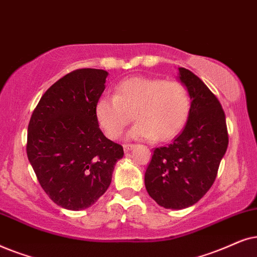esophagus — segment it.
<instances>
[{"mask_svg":"<svg viewBox=\"0 0 257 257\" xmlns=\"http://www.w3.org/2000/svg\"><path fill=\"white\" fill-rule=\"evenodd\" d=\"M133 148H134V145H124V146H123V149H124L125 153H128L129 150L133 149Z\"/></svg>","mask_w":257,"mask_h":257,"instance_id":"1","label":"esophagus"}]
</instances>
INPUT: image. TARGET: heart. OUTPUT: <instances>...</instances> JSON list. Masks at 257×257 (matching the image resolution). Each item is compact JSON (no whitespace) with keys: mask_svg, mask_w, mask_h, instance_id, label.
<instances>
[{"mask_svg":"<svg viewBox=\"0 0 257 257\" xmlns=\"http://www.w3.org/2000/svg\"><path fill=\"white\" fill-rule=\"evenodd\" d=\"M190 110L186 85L177 81L135 76L121 81L116 95H103L95 104V115L104 134L117 139L132 121L138 122L128 139L167 141L181 131Z\"/></svg>","mask_w":257,"mask_h":257,"instance_id":"heart-1","label":"heart"}]
</instances>
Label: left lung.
<instances>
[{"mask_svg": "<svg viewBox=\"0 0 257 257\" xmlns=\"http://www.w3.org/2000/svg\"><path fill=\"white\" fill-rule=\"evenodd\" d=\"M177 80L191 101L187 123L170 145L154 150L145 174L149 196L166 209H184L206 195L228 147L224 111L216 96L186 68H179Z\"/></svg>", "mask_w": 257, "mask_h": 257, "instance_id": "obj_1", "label": "left lung"}]
</instances>
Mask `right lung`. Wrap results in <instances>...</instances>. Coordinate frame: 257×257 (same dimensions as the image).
<instances>
[{
  "label": "right lung",
  "instance_id": "1",
  "mask_svg": "<svg viewBox=\"0 0 257 257\" xmlns=\"http://www.w3.org/2000/svg\"><path fill=\"white\" fill-rule=\"evenodd\" d=\"M107 77L102 69L71 71L44 93L30 118L28 160L43 190L64 209L93 206L124 155L122 146L103 135L95 115Z\"/></svg>",
  "mask_w": 257,
  "mask_h": 257
}]
</instances>
